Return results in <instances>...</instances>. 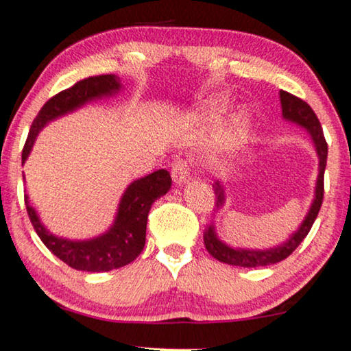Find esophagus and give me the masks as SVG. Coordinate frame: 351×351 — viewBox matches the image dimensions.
I'll return each instance as SVG.
<instances>
[{
	"label": "esophagus",
	"mask_w": 351,
	"mask_h": 351,
	"mask_svg": "<svg viewBox=\"0 0 351 351\" xmlns=\"http://www.w3.org/2000/svg\"><path fill=\"white\" fill-rule=\"evenodd\" d=\"M189 165L186 160H176L171 167V178L176 184H184L186 181H189Z\"/></svg>",
	"instance_id": "1"
}]
</instances>
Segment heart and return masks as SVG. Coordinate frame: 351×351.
I'll return each instance as SVG.
<instances>
[{"label": "heart", "mask_w": 351, "mask_h": 351, "mask_svg": "<svg viewBox=\"0 0 351 351\" xmlns=\"http://www.w3.org/2000/svg\"><path fill=\"white\" fill-rule=\"evenodd\" d=\"M227 108H228L227 97H217V99L208 101L207 113L210 114L212 118H217L227 112ZM250 123H251V117L246 110H241V112L237 113V117L233 118L232 126H230L227 136H225V145H227L228 149H237L238 145L245 141Z\"/></svg>", "instance_id": "obj_1"}]
</instances>
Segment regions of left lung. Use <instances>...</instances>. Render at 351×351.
<instances>
[{"label": "left lung", "instance_id": "1", "mask_svg": "<svg viewBox=\"0 0 351 351\" xmlns=\"http://www.w3.org/2000/svg\"><path fill=\"white\" fill-rule=\"evenodd\" d=\"M280 104H282V117L287 121L300 124L311 136L314 147H316L317 157H319V175L316 181V191H314V199L311 207H309L308 214H306L303 223L300 228L291 234L287 241H283L280 246L270 247V250H241V247H232L220 241L217 237L215 225H208L204 232V245L206 250L212 257H215L220 263L230 264V265H239V267H263V265L277 264L280 261L287 259L288 256L293 252L300 243L306 238V234L311 230L314 220L321 210L322 199H324V171H326L327 163V143L324 137L322 126L319 123L316 113L313 108L306 104L304 100L298 99V97L288 94L285 90H280ZM214 186L215 193V208L220 210L225 206V186L221 181L217 180Z\"/></svg>", "mask_w": 351, "mask_h": 351}]
</instances>
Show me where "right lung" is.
Masks as SVG:
<instances>
[{"mask_svg": "<svg viewBox=\"0 0 351 351\" xmlns=\"http://www.w3.org/2000/svg\"><path fill=\"white\" fill-rule=\"evenodd\" d=\"M119 90H121L119 77L114 74H104V76L82 79L73 87L51 97L42 106L30 126L27 141L22 149V163L27 160L35 139L45 124L81 108L88 101L112 97ZM170 188L171 176L167 170H157L144 178L132 181L121 196L112 227L100 237L86 239V241H71V239L55 237L43 227L35 208L29 204L27 194L24 199L34 230L43 245L58 259L63 261L69 267L84 270V272H108V270L119 269L132 263L143 252L150 207L158 197L165 196Z\"/></svg>", "mask_w": 351, "mask_h": 351, "instance_id": "obj_1", "label": "right lung"}]
</instances>
